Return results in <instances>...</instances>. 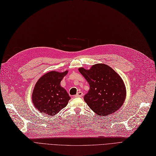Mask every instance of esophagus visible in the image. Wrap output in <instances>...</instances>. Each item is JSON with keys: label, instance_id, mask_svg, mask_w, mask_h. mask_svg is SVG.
<instances>
[{"label": "esophagus", "instance_id": "obj_1", "mask_svg": "<svg viewBox=\"0 0 156 156\" xmlns=\"http://www.w3.org/2000/svg\"><path fill=\"white\" fill-rule=\"evenodd\" d=\"M83 93L82 92H78L76 95H75V98H79V97H83Z\"/></svg>", "mask_w": 156, "mask_h": 156}]
</instances>
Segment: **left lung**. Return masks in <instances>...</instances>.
Returning a JSON list of instances; mask_svg holds the SVG:
<instances>
[{
  "label": "left lung",
  "mask_w": 156,
  "mask_h": 156,
  "mask_svg": "<svg viewBox=\"0 0 156 156\" xmlns=\"http://www.w3.org/2000/svg\"><path fill=\"white\" fill-rule=\"evenodd\" d=\"M79 72L89 84L84 100L100 116L109 115L122 106L126 98L124 81L115 71L105 64H96L89 69L79 68Z\"/></svg>",
  "instance_id": "8db88e82"
}]
</instances>
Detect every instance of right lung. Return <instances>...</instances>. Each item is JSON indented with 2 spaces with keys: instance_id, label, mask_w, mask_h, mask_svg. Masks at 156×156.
<instances>
[{
  "instance_id": "add662e5",
  "label": "right lung",
  "mask_w": 156,
  "mask_h": 156,
  "mask_svg": "<svg viewBox=\"0 0 156 156\" xmlns=\"http://www.w3.org/2000/svg\"><path fill=\"white\" fill-rule=\"evenodd\" d=\"M68 71H51L37 80L32 94L35 108L43 114L54 116L67 105L71 99L60 82Z\"/></svg>"
}]
</instances>
